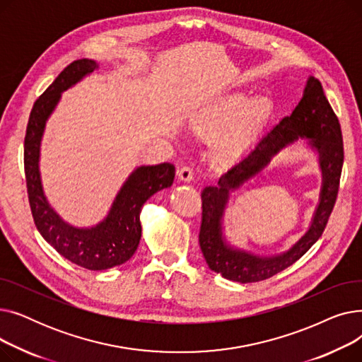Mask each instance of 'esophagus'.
Segmentation results:
<instances>
[{
	"label": "esophagus",
	"instance_id": "34e87169",
	"mask_svg": "<svg viewBox=\"0 0 362 362\" xmlns=\"http://www.w3.org/2000/svg\"><path fill=\"white\" fill-rule=\"evenodd\" d=\"M177 176L183 182H191L194 179V170L189 165H183L177 170Z\"/></svg>",
	"mask_w": 362,
	"mask_h": 362
}]
</instances>
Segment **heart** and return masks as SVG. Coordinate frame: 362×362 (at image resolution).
Masks as SVG:
<instances>
[{"mask_svg": "<svg viewBox=\"0 0 362 362\" xmlns=\"http://www.w3.org/2000/svg\"><path fill=\"white\" fill-rule=\"evenodd\" d=\"M272 101L257 97L248 101V95L238 92L204 108L198 127L217 138L213 157L218 164H232L248 149L259 129L270 117Z\"/></svg>", "mask_w": 362, "mask_h": 362, "instance_id": "heart-1", "label": "heart"}]
</instances>
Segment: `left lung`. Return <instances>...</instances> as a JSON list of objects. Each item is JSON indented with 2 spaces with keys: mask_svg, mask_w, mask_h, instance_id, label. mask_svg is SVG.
I'll use <instances>...</instances> for the list:
<instances>
[{
  "mask_svg": "<svg viewBox=\"0 0 362 362\" xmlns=\"http://www.w3.org/2000/svg\"><path fill=\"white\" fill-rule=\"evenodd\" d=\"M299 137H307L317 149L323 173L320 204L310 230L289 252L276 257H258L230 249L225 245L221 233V217L228 192L255 175L280 148ZM341 165L344 139L339 119L326 98L321 82L310 78L291 116L283 117L267 135L262 136L248 156L227 170L216 186H206L201 192L199 246L208 267L224 279L254 283L270 279L296 262L326 229L339 192Z\"/></svg>",
  "mask_w": 362,
  "mask_h": 362,
  "instance_id": "left-lung-1",
  "label": "left lung"
}]
</instances>
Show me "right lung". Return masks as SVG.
<instances>
[{
  "label": "right lung",
  "instance_id": "obj_1",
  "mask_svg": "<svg viewBox=\"0 0 362 362\" xmlns=\"http://www.w3.org/2000/svg\"><path fill=\"white\" fill-rule=\"evenodd\" d=\"M97 67V63L88 59L70 63L35 101L25 136V176L33 221L42 238L73 264L88 270H107L135 254L142 233V205L156 192L171 186L175 165L163 163L138 167L124 182L105 220L95 227L78 229L57 216L44 195L37 165L45 122L60 101L62 92Z\"/></svg>",
  "mask_w": 362,
  "mask_h": 362
}]
</instances>
